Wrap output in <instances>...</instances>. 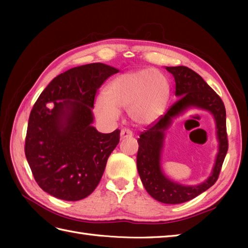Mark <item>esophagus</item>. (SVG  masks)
<instances>
[{"label": "esophagus", "instance_id": "34e87169", "mask_svg": "<svg viewBox=\"0 0 248 248\" xmlns=\"http://www.w3.org/2000/svg\"><path fill=\"white\" fill-rule=\"evenodd\" d=\"M133 136V133H132V131H130V130H128V129H123L121 130V132H120V138L121 139H128V138H132Z\"/></svg>", "mask_w": 248, "mask_h": 248}]
</instances>
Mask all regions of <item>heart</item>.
I'll use <instances>...</instances> for the list:
<instances>
[{
    "instance_id": "heart-1",
    "label": "heart",
    "mask_w": 248,
    "mask_h": 248,
    "mask_svg": "<svg viewBox=\"0 0 248 248\" xmlns=\"http://www.w3.org/2000/svg\"><path fill=\"white\" fill-rule=\"evenodd\" d=\"M170 98V85L165 77L155 69L125 72L114 78L94 103L98 117L115 123L120 108L134 124L148 125L161 117Z\"/></svg>"
}]
</instances>
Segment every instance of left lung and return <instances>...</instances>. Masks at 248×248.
Here are the masks:
<instances>
[{
    "label": "left lung",
    "mask_w": 248,
    "mask_h": 248,
    "mask_svg": "<svg viewBox=\"0 0 248 248\" xmlns=\"http://www.w3.org/2000/svg\"><path fill=\"white\" fill-rule=\"evenodd\" d=\"M165 69L175 78V94L179 100L155 124L140 134L138 140L136 164L140 180L150 196L163 203L176 204L195 198L217 182L228 150L226 109L222 99L198 73L186 66L165 67ZM192 108L205 110L214 116L219 147L210 176L196 186H184L170 181L165 175L160 166V159L166 131L173 119Z\"/></svg>",
    "instance_id": "obj_1"
}]
</instances>
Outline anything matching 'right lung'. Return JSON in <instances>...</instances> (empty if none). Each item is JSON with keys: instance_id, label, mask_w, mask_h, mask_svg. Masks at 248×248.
Returning a JSON list of instances; mask_svg holds the SVG:
<instances>
[{"instance_id": "add662e5", "label": "right lung", "mask_w": 248, "mask_h": 248, "mask_svg": "<svg viewBox=\"0 0 248 248\" xmlns=\"http://www.w3.org/2000/svg\"><path fill=\"white\" fill-rule=\"evenodd\" d=\"M117 68L93 62L71 68L50 82L31 109L25 156L36 182L59 199L77 202L91 195L104 172L120 131L93 127L98 88Z\"/></svg>"}]
</instances>
